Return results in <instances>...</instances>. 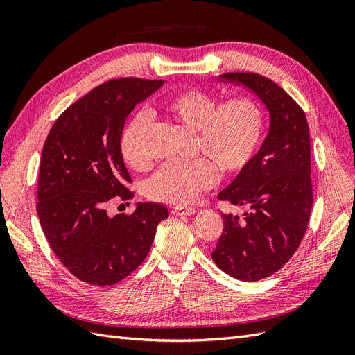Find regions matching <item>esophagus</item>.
Wrapping results in <instances>:
<instances>
[{"label": "esophagus", "mask_w": 355, "mask_h": 355, "mask_svg": "<svg viewBox=\"0 0 355 355\" xmlns=\"http://www.w3.org/2000/svg\"><path fill=\"white\" fill-rule=\"evenodd\" d=\"M197 210L196 209H191V207H175L171 209V213L176 214V216H191V214H194Z\"/></svg>", "instance_id": "esophagus-1"}]
</instances>
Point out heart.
Listing matches in <instances>:
<instances>
[{
	"label": "heart",
	"instance_id": "heart-1",
	"mask_svg": "<svg viewBox=\"0 0 355 355\" xmlns=\"http://www.w3.org/2000/svg\"><path fill=\"white\" fill-rule=\"evenodd\" d=\"M161 111L192 132V151L202 158L170 161L149 178L145 194L154 201L187 206L216 184V168L223 175L241 171L259 146L263 111L252 98H234L219 103L207 92L185 89L170 94L161 103ZM149 128V115L137 112L121 133L123 158L137 171L153 164L148 146Z\"/></svg>",
	"mask_w": 355,
	"mask_h": 355
}]
</instances>
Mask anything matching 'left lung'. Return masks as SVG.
Instances as JSON below:
<instances>
[{
	"mask_svg": "<svg viewBox=\"0 0 355 355\" xmlns=\"http://www.w3.org/2000/svg\"><path fill=\"white\" fill-rule=\"evenodd\" d=\"M220 80L256 93L271 118L259 153L218 196L250 211L222 214L225 228L211 253L223 272L257 282L283 268L305 235L314 200L309 128L302 108L270 78L228 72Z\"/></svg>",
	"mask_w": 355,
	"mask_h": 355,
	"instance_id": "left-lung-1",
	"label": "left lung"
}]
</instances>
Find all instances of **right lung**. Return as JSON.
I'll return each instance as SVG.
<instances>
[{
    "instance_id": "1",
    "label": "right lung",
    "mask_w": 355,
    "mask_h": 355,
    "mask_svg": "<svg viewBox=\"0 0 355 355\" xmlns=\"http://www.w3.org/2000/svg\"><path fill=\"white\" fill-rule=\"evenodd\" d=\"M163 84L106 81L63 111L46 139L37 213L51 250L84 283L112 286L132 274L168 218L157 202H137L132 214L106 213L111 201L135 196L120 146L125 118Z\"/></svg>"
}]
</instances>
